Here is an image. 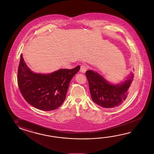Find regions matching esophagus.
<instances>
[{
    "mask_svg": "<svg viewBox=\"0 0 154 154\" xmlns=\"http://www.w3.org/2000/svg\"><path fill=\"white\" fill-rule=\"evenodd\" d=\"M87 69V66H85V65H82V66H81L80 72H81V73H84L86 72Z\"/></svg>",
    "mask_w": 154,
    "mask_h": 154,
    "instance_id": "1",
    "label": "esophagus"
}]
</instances>
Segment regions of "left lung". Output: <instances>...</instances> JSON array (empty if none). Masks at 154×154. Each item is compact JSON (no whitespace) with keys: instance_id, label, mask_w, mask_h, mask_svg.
Here are the masks:
<instances>
[{"instance_id":"8db88e82","label":"left lung","mask_w":154,"mask_h":154,"mask_svg":"<svg viewBox=\"0 0 154 154\" xmlns=\"http://www.w3.org/2000/svg\"><path fill=\"white\" fill-rule=\"evenodd\" d=\"M91 97L94 103L104 108H114L126 102L131 93L133 73H130L123 82L112 83L97 71L88 70L85 72Z\"/></svg>"}]
</instances>
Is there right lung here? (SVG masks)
<instances>
[{"instance_id": "1", "label": "right lung", "mask_w": 154, "mask_h": 154, "mask_svg": "<svg viewBox=\"0 0 154 154\" xmlns=\"http://www.w3.org/2000/svg\"><path fill=\"white\" fill-rule=\"evenodd\" d=\"M79 69L78 66L50 73H35L26 65L21 54L17 73L19 88L32 106L43 111L55 110L65 100L70 81Z\"/></svg>"}]
</instances>
